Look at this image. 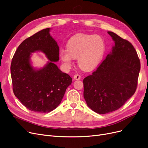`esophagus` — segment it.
Returning a JSON list of instances; mask_svg holds the SVG:
<instances>
[{
    "label": "esophagus",
    "instance_id": "esophagus-1",
    "mask_svg": "<svg viewBox=\"0 0 148 148\" xmlns=\"http://www.w3.org/2000/svg\"><path fill=\"white\" fill-rule=\"evenodd\" d=\"M73 78L74 80H80L81 79V76H80V75H79L78 74H76L74 75Z\"/></svg>",
    "mask_w": 148,
    "mask_h": 148
}]
</instances>
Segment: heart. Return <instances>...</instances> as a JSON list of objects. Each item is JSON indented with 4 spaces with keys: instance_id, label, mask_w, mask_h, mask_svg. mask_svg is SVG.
I'll list each match as a JSON object with an SVG mask.
<instances>
[{
    "instance_id": "heart-1",
    "label": "heart",
    "mask_w": 148,
    "mask_h": 148,
    "mask_svg": "<svg viewBox=\"0 0 148 148\" xmlns=\"http://www.w3.org/2000/svg\"><path fill=\"white\" fill-rule=\"evenodd\" d=\"M66 49L60 50L62 60L68 66L77 58L79 66L85 71H91L97 66L106 51V42L100 35L77 34L68 41Z\"/></svg>"
}]
</instances>
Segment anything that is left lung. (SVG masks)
Returning a JSON list of instances; mask_svg holds the SVG:
<instances>
[{
    "mask_svg": "<svg viewBox=\"0 0 148 148\" xmlns=\"http://www.w3.org/2000/svg\"><path fill=\"white\" fill-rule=\"evenodd\" d=\"M115 45L92 75L83 79V97L92 111L105 114L117 110L136 91L140 62L132 45L113 32Z\"/></svg>",
    "mask_w": 148,
    "mask_h": 148,
    "instance_id": "8db88e82",
    "label": "left lung"
}]
</instances>
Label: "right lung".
I'll list each match as a JSON object with an SVG mask.
<instances>
[{
	"label": "right lung",
	"instance_id": "add662e5",
	"mask_svg": "<svg viewBox=\"0 0 148 148\" xmlns=\"http://www.w3.org/2000/svg\"><path fill=\"white\" fill-rule=\"evenodd\" d=\"M49 31V28L42 29L23 40L16 51L10 68L16 97L29 110L40 113L58 106L72 83V78L53 62L59 60V47ZM36 51H42L50 60L39 70L30 64V54Z\"/></svg>",
	"mask_w": 148,
	"mask_h": 148
}]
</instances>
